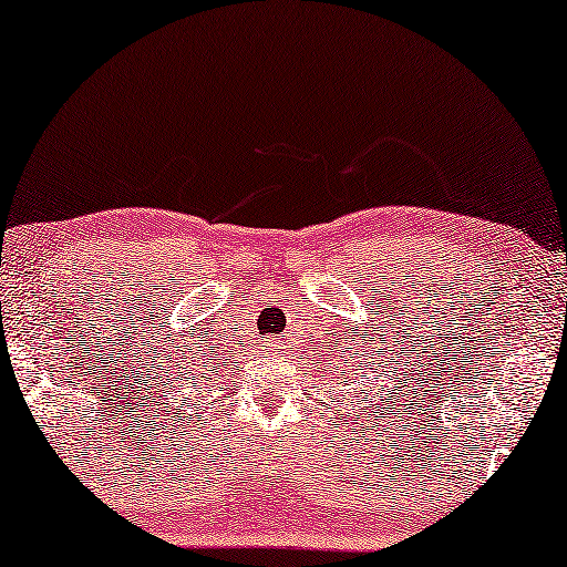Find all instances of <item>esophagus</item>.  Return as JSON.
Here are the masks:
<instances>
[{
  "label": "esophagus",
  "mask_w": 567,
  "mask_h": 567,
  "mask_svg": "<svg viewBox=\"0 0 567 567\" xmlns=\"http://www.w3.org/2000/svg\"><path fill=\"white\" fill-rule=\"evenodd\" d=\"M275 349H277V347H275Z\"/></svg>",
  "instance_id": "obj_1"
}]
</instances>
